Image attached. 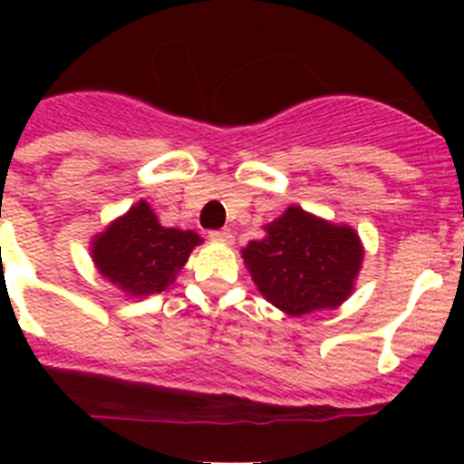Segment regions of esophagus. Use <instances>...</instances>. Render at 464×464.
Instances as JSON below:
<instances>
[{
	"instance_id": "34e87169",
	"label": "esophagus",
	"mask_w": 464,
	"mask_h": 464,
	"mask_svg": "<svg viewBox=\"0 0 464 464\" xmlns=\"http://www.w3.org/2000/svg\"><path fill=\"white\" fill-rule=\"evenodd\" d=\"M208 239L218 241V244H232V232L229 229H213V232H208Z\"/></svg>"
}]
</instances>
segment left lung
<instances>
[{
    "instance_id": "1",
    "label": "left lung",
    "mask_w": 464,
    "mask_h": 464,
    "mask_svg": "<svg viewBox=\"0 0 464 464\" xmlns=\"http://www.w3.org/2000/svg\"><path fill=\"white\" fill-rule=\"evenodd\" d=\"M265 237L241 251L246 269L269 304L288 315L337 309L355 290L364 246L351 225L288 207L265 225Z\"/></svg>"
}]
</instances>
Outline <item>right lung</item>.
Here are the masks:
<instances>
[{
    "mask_svg": "<svg viewBox=\"0 0 464 464\" xmlns=\"http://www.w3.org/2000/svg\"><path fill=\"white\" fill-rule=\"evenodd\" d=\"M192 229L165 227L146 199L111 220L90 241L94 269L127 297H149L167 290L202 244Z\"/></svg>",
    "mask_w": 464,
    "mask_h": 464,
    "instance_id": "right-lung-1",
    "label": "right lung"
}]
</instances>
